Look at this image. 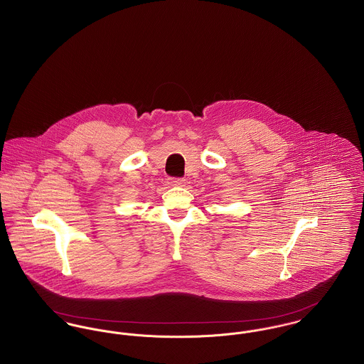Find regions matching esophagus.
<instances>
[{"instance_id":"esophagus-1","label":"esophagus","mask_w":364,"mask_h":364,"mask_svg":"<svg viewBox=\"0 0 364 364\" xmlns=\"http://www.w3.org/2000/svg\"><path fill=\"white\" fill-rule=\"evenodd\" d=\"M168 183H170L171 186L180 187V186H184L186 180H184V178H176V177H173V178H168Z\"/></svg>"}]
</instances>
